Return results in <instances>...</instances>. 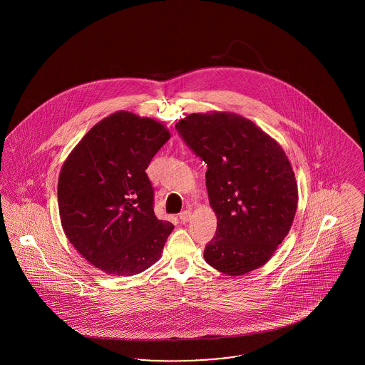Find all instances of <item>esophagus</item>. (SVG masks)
Here are the masks:
<instances>
[{
    "mask_svg": "<svg viewBox=\"0 0 365 365\" xmlns=\"http://www.w3.org/2000/svg\"><path fill=\"white\" fill-rule=\"evenodd\" d=\"M179 219H180V222L182 223H187V222H190L191 220V212L190 210H183L180 215H179Z\"/></svg>",
    "mask_w": 365,
    "mask_h": 365,
    "instance_id": "obj_1",
    "label": "esophagus"
}]
</instances>
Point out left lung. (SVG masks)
<instances>
[{"label": "left lung", "mask_w": 365, "mask_h": 365, "mask_svg": "<svg viewBox=\"0 0 365 365\" xmlns=\"http://www.w3.org/2000/svg\"><path fill=\"white\" fill-rule=\"evenodd\" d=\"M175 128L208 167L207 190L217 228L204 259L231 277L264 265L289 234L298 202L286 153L235 113H191Z\"/></svg>", "instance_id": "8db88e82"}]
</instances>
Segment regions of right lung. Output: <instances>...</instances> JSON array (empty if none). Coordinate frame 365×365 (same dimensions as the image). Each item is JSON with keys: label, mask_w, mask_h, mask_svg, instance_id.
<instances>
[{"label": "right lung", "mask_w": 365, "mask_h": 365, "mask_svg": "<svg viewBox=\"0 0 365 365\" xmlns=\"http://www.w3.org/2000/svg\"><path fill=\"white\" fill-rule=\"evenodd\" d=\"M170 137L161 123L120 110L97 123L63 164L57 197L64 232L109 275L148 269L174 230L157 219L145 173Z\"/></svg>", "instance_id": "add662e5"}]
</instances>
